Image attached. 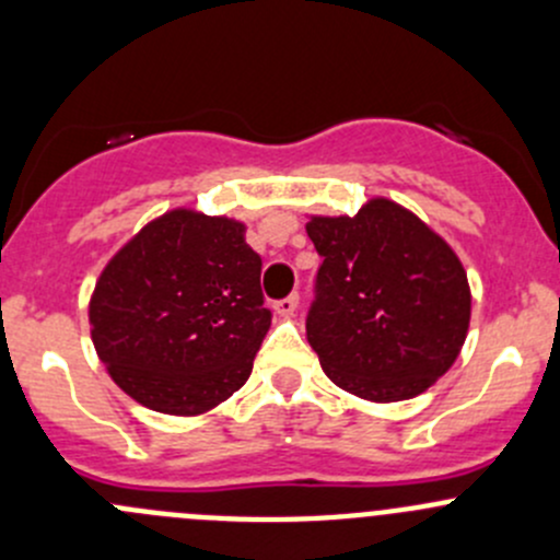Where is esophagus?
Instances as JSON below:
<instances>
[{"label": "esophagus", "mask_w": 560, "mask_h": 560, "mask_svg": "<svg viewBox=\"0 0 560 560\" xmlns=\"http://www.w3.org/2000/svg\"><path fill=\"white\" fill-rule=\"evenodd\" d=\"M273 308H276V314H279V316H292V314H295V308H298V295L281 298V301L273 303Z\"/></svg>", "instance_id": "obj_1"}]
</instances>
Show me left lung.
<instances>
[{"mask_svg": "<svg viewBox=\"0 0 560 560\" xmlns=\"http://www.w3.org/2000/svg\"><path fill=\"white\" fill-rule=\"evenodd\" d=\"M322 257L306 338L325 374L365 400L425 393L466 341L471 292L455 252L415 213L371 200L306 224Z\"/></svg>", "mask_w": 560, "mask_h": 560, "instance_id": "8db88e82", "label": "left lung"}]
</instances>
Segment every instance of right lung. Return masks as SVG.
<instances>
[{"mask_svg":"<svg viewBox=\"0 0 560 560\" xmlns=\"http://www.w3.org/2000/svg\"><path fill=\"white\" fill-rule=\"evenodd\" d=\"M224 217L171 211L107 262L89 322L113 382L165 415H200L244 387L270 327L262 257Z\"/></svg>","mask_w":560,"mask_h":560,"instance_id":"add662e5","label":"right lung"}]
</instances>
